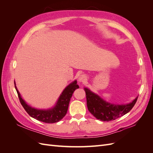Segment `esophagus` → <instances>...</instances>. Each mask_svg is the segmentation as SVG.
<instances>
[{
	"mask_svg": "<svg viewBox=\"0 0 153 153\" xmlns=\"http://www.w3.org/2000/svg\"><path fill=\"white\" fill-rule=\"evenodd\" d=\"M87 80V77L84 75H81L79 77H78V81L80 82H84Z\"/></svg>",
	"mask_w": 153,
	"mask_h": 153,
	"instance_id": "1",
	"label": "esophagus"
}]
</instances>
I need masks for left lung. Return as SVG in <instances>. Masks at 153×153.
I'll return each instance as SVG.
<instances>
[{
  "instance_id": "obj_1",
  "label": "left lung",
  "mask_w": 153,
  "mask_h": 153,
  "mask_svg": "<svg viewBox=\"0 0 153 153\" xmlns=\"http://www.w3.org/2000/svg\"><path fill=\"white\" fill-rule=\"evenodd\" d=\"M87 106L89 112L100 121H111L123 116L130 111L136 103L137 98L127 105H113L106 102L87 88H84Z\"/></svg>"
}]
</instances>
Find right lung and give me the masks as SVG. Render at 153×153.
Instances as JSON below:
<instances>
[{
	"mask_svg": "<svg viewBox=\"0 0 153 153\" xmlns=\"http://www.w3.org/2000/svg\"><path fill=\"white\" fill-rule=\"evenodd\" d=\"M76 83L75 80L66 87L62 92L61 96L59 97L55 107L49 110H38L32 108L21 98L19 92L17 90L15 83V87L20 103L30 116L45 123H55L61 121L66 114L69 101H70L73 92L75 89L79 88V86L76 84Z\"/></svg>",
	"mask_w": 153,
	"mask_h": 153,
	"instance_id": "add662e5",
	"label": "right lung"
}]
</instances>
